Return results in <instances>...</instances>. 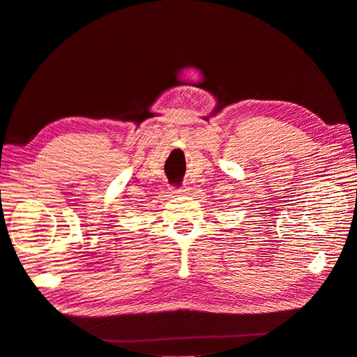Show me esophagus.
<instances>
[{"label":"esophagus","instance_id":"1","mask_svg":"<svg viewBox=\"0 0 357 357\" xmlns=\"http://www.w3.org/2000/svg\"><path fill=\"white\" fill-rule=\"evenodd\" d=\"M187 188L185 187H182V188H172V192H175V194H187Z\"/></svg>","mask_w":357,"mask_h":357}]
</instances>
